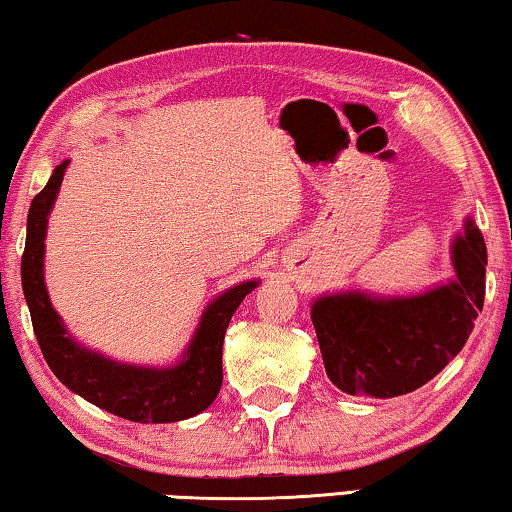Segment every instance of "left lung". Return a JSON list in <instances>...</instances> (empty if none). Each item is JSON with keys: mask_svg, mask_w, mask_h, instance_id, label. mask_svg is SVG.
<instances>
[{"mask_svg": "<svg viewBox=\"0 0 512 512\" xmlns=\"http://www.w3.org/2000/svg\"><path fill=\"white\" fill-rule=\"evenodd\" d=\"M457 279L413 298L325 295L311 307L330 381L346 395L397 397L432 381L469 339L485 302L487 247L469 219L453 244Z\"/></svg>", "mask_w": 512, "mask_h": 512, "instance_id": "1", "label": "left lung"}]
</instances>
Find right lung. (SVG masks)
Segmentation results:
<instances>
[{
  "instance_id": "1",
  "label": "right lung",
  "mask_w": 512,
  "mask_h": 512,
  "mask_svg": "<svg viewBox=\"0 0 512 512\" xmlns=\"http://www.w3.org/2000/svg\"><path fill=\"white\" fill-rule=\"evenodd\" d=\"M66 166L69 161H62L46 187L34 196L27 214V242L20 265L22 291L43 358L66 388L113 416L133 422H175L196 416L219 395L224 381L221 348L226 328L244 295L254 291L258 281H244L212 300L180 365L170 369L131 367L85 351L66 335L43 284V240L48 214L62 187Z\"/></svg>"
}]
</instances>
